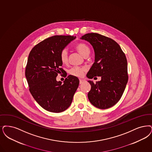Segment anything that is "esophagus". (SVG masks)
<instances>
[{"mask_svg":"<svg viewBox=\"0 0 152 152\" xmlns=\"http://www.w3.org/2000/svg\"><path fill=\"white\" fill-rule=\"evenodd\" d=\"M79 80H80V84H83L84 82H85V80H83V79H80Z\"/></svg>","mask_w":152,"mask_h":152,"instance_id":"34e87169","label":"esophagus"}]
</instances>
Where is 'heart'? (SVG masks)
Segmentation results:
<instances>
[{"mask_svg": "<svg viewBox=\"0 0 152 152\" xmlns=\"http://www.w3.org/2000/svg\"><path fill=\"white\" fill-rule=\"evenodd\" d=\"M76 49L79 53L83 56H88L90 53V49L85 43H79L76 45ZM60 59L63 64H66L68 62V53L67 49H63L60 53ZM86 71L85 67L75 66L70 69L69 73L76 77H82Z\"/></svg>", "mask_w": 152, "mask_h": 152, "instance_id": "b5f03b06", "label": "heart"}]
</instances>
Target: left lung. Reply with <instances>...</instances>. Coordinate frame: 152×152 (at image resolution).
<instances>
[{"instance_id":"1","label":"left lung","mask_w":152,"mask_h":152,"mask_svg":"<svg viewBox=\"0 0 152 152\" xmlns=\"http://www.w3.org/2000/svg\"><path fill=\"white\" fill-rule=\"evenodd\" d=\"M81 39L90 43L95 52V61L87 73V77H101V80L96 83L88 81L91 85L88 99L98 109L110 108L120 100L127 83L125 54L114 40L98 33H88Z\"/></svg>"}]
</instances>
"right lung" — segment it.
<instances>
[{
    "label": "right lung",
    "instance_id": "obj_1",
    "mask_svg": "<svg viewBox=\"0 0 152 152\" xmlns=\"http://www.w3.org/2000/svg\"><path fill=\"white\" fill-rule=\"evenodd\" d=\"M76 37L54 36L36 45L29 53L25 76L31 94L42 108L52 113H61L71 105L79 85V80L67 76L64 83L56 81L59 73H67L62 68L61 51Z\"/></svg>",
    "mask_w": 152,
    "mask_h": 152
}]
</instances>
